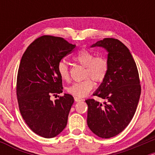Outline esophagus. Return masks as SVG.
Masks as SVG:
<instances>
[{"label": "esophagus", "instance_id": "34e87169", "mask_svg": "<svg viewBox=\"0 0 155 155\" xmlns=\"http://www.w3.org/2000/svg\"><path fill=\"white\" fill-rule=\"evenodd\" d=\"M83 99L82 98H81V97H74V101H76V102H79V101H82Z\"/></svg>", "mask_w": 155, "mask_h": 155}]
</instances>
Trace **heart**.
I'll return each instance as SVG.
<instances>
[{
	"label": "heart",
	"instance_id": "obj_1",
	"mask_svg": "<svg viewBox=\"0 0 155 155\" xmlns=\"http://www.w3.org/2000/svg\"><path fill=\"white\" fill-rule=\"evenodd\" d=\"M73 60L85 67L84 76L86 79L74 83L67 88L71 95L76 97H84L92 90L94 81L103 82L108 75L109 64L108 60L103 56H97L88 49H81L73 56ZM58 72L63 81H68L70 72L68 64L60 61L58 65Z\"/></svg>",
	"mask_w": 155,
	"mask_h": 155
}]
</instances>
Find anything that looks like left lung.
<instances>
[{
	"mask_svg": "<svg viewBox=\"0 0 155 155\" xmlns=\"http://www.w3.org/2000/svg\"><path fill=\"white\" fill-rule=\"evenodd\" d=\"M92 47L107 50L109 69L106 79L93 94L106 102L86 101L87 122L96 136L109 138L122 132L134 116L141 91L139 75L128 48L118 39L106 38Z\"/></svg>",
	"mask_w": 155,
	"mask_h": 155,
	"instance_id": "1",
	"label": "left lung"
}]
</instances>
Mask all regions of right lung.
I'll list each match as a JSON object with an SVG mask.
<instances>
[{"mask_svg":"<svg viewBox=\"0 0 155 155\" xmlns=\"http://www.w3.org/2000/svg\"><path fill=\"white\" fill-rule=\"evenodd\" d=\"M75 47L63 38L42 35L28 46L19 63L16 87L19 111L31 130L44 138L55 137L66 127L74 97L64 94L52 101L50 97L63 92L58 65Z\"/></svg>","mask_w":155,"mask_h":155,"instance_id":"obj_1","label":"right lung"}]
</instances>
